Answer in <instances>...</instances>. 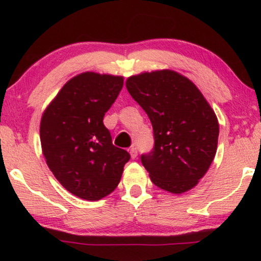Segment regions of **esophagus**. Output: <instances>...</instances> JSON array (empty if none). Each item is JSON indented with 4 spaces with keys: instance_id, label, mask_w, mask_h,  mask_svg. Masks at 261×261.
Wrapping results in <instances>:
<instances>
[{
    "instance_id": "esophagus-1",
    "label": "esophagus",
    "mask_w": 261,
    "mask_h": 261,
    "mask_svg": "<svg viewBox=\"0 0 261 261\" xmlns=\"http://www.w3.org/2000/svg\"><path fill=\"white\" fill-rule=\"evenodd\" d=\"M130 155L133 160H135V158L137 157V148L136 147H131L130 148Z\"/></svg>"
}]
</instances>
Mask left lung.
<instances>
[{"label": "left lung", "mask_w": 261, "mask_h": 261, "mask_svg": "<svg viewBox=\"0 0 261 261\" xmlns=\"http://www.w3.org/2000/svg\"><path fill=\"white\" fill-rule=\"evenodd\" d=\"M126 88L153 127L154 147L141 155L155 187L173 194L193 189L217 151V116L199 88L172 70L128 77Z\"/></svg>", "instance_id": "1"}]
</instances>
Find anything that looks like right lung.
<instances>
[{
    "label": "right lung",
    "instance_id": "add662e5",
    "mask_svg": "<svg viewBox=\"0 0 261 261\" xmlns=\"http://www.w3.org/2000/svg\"><path fill=\"white\" fill-rule=\"evenodd\" d=\"M121 76L83 72L68 81L47 106L40 121L46 164L66 190L95 201L115 190L130 160L115 147L104 115L118 98Z\"/></svg>",
    "mask_w": 261,
    "mask_h": 261
}]
</instances>
